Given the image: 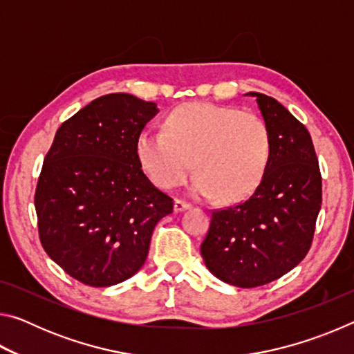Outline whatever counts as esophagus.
Instances as JSON below:
<instances>
[{
	"label": "esophagus",
	"instance_id": "1",
	"mask_svg": "<svg viewBox=\"0 0 354 354\" xmlns=\"http://www.w3.org/2000/svg\"><path fill=\"white\" fill-rule=\"evenodd\" d=\"M190 207V203L185 201V200H176L175 201V212H181L184 209H189Z\"/></svg>",
	"mask_w": 354,
	"mask_h": 354
}]
</instances>
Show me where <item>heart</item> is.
<instances>
[{
	"mask_svg": "<svg viewBox=\"0 0 354 354\" xmlns=\"http://www.w3.org/2000/svg\"><path fill=\"white\" fill-rule=\"evenodd\" d=\"M136 151L143 170L159 187L173 189L189 175L194 195L237 203L262 183L272 156V133L253 112L212 103H187L173 109L165 131L147 128Z\"/></svg>",
	"mask_w": 354,
	"mask_h": 354,
	"instance_id": "1",
	"label": "heart"
}]
</instances>
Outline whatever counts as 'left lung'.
I'll return each mask as SVG.
<instances>
[{
	"label": "left lung",
	"instance_id": "1",
	"mask_svg": "<svg viewBox=\"0 0 354 354\" xmlns=\"http://www.w3.org/2000/svg\"><path fill=\"white\" fill-rule=\"evenodd\" d=\"M250 95L270 128V162L247 200L212 211L200 247L214 277L247 289L272 283L304 259L322 206V175L309 131L274 98Z\"/></svg>",
	"mask_w": 354,
	"mask_h": 354
}]
</instances>
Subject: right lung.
I'll list each match as a JSON object with an SVG mask.
<instances>
[{
  "instance_id": "right-lung-1",
  "label": "right lung",
  "mask_w": 354,
  "mask_h": 354,
  "mask_svg": "<svg viewBox=\"0 0 354 354\" xmlns=\"http://www.w3.org/2000/svg\"><path fill=\"white\" fill-rule=\"evenodd\" d=\"M156 113L151 101L104 95L65 120L45 156L34 196L40 243L82 284L109 287L136 274L154 226L173 212L136 151Z\"/></svg>"
}]
</instances>
